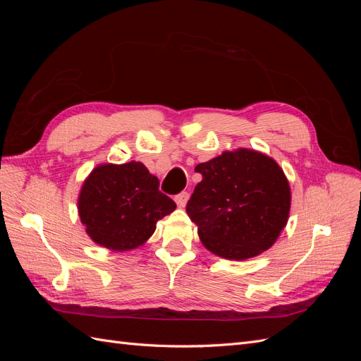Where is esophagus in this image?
Masks as SVG:
<instances>
[{
	"mask_svg": "<svg viewBox=\"0 0 361 361\" xmlns=\"http://www.w3.org/2000/svg\"><path fill=\"white\" fill-rule=\"evenodd\" d=\"M188 199H190V194H188L187 191H183V192L178 194L176 197H174V202H176V204H178L179 207H185V204H187Z\"/></svg>",
	"mask_w": 361,
	"mask_h": 361,
	"instance_id": "obj_1",
	"label": "esophagus"
}]
</instances>
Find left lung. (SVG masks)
Listing matches in <instances>:
<instances>
[{
	"label": "left lung",
	"mask_w": 361,
	"mask_h": 361,
	"mask_svg": "<svg viewBox=\"0 0 361 361\" xmlns=\"http://www.w3.org/2000/svg\"><path fill=\"white\" fill-rule=\"evenodd\" d=\"M202 174L187 204L202 244L214 255L245 260L272 247L290 211V187L279 164L238 149L195 167Z\"/></svg>",
	"instance_id": "8db88e82"
}]
</instances>
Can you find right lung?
<instances>
[{"instance_id":"obj_1","label":"right lung","mask_w":361,"mask_h":361,"mask_svg":"<svg viewBox=\"0 0 361 361\" xmlns=\"http://www.w3.org/2000/svg\"><path fill=\"white\" fill-rule=\"evenodd\" d=\"M176 209L159 191V180L145 164H101L82 183L78 214L97 245L128 251L154 235L161 218Z\"/></svg>"}]
</instances>
